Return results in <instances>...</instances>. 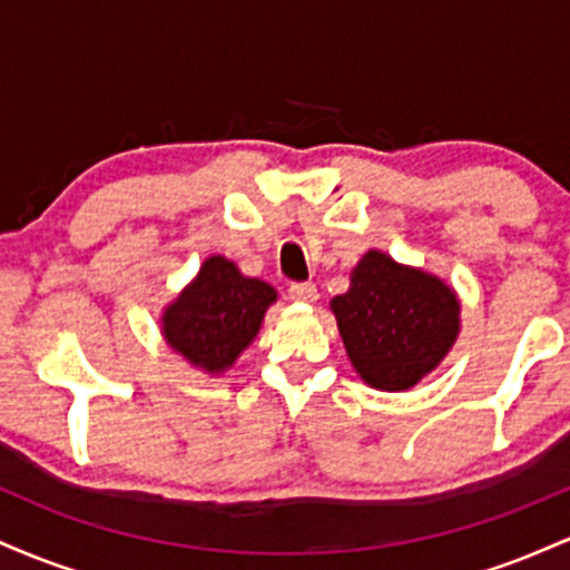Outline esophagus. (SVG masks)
<instances>
[{"mask_svg": "<svg viewBox=\"0 0 570 570\" xmlns=\"http://www.w3.org/2000/svg\"><path fill=\"white\" fill-rule=\"evenodd\" d=\"M316 297H318V289L316 284H311V281L289 286V299H294V303H316Z\"/></svg>", "mask_w": 570, "mask_h": 570, "instance_id": "34e87169", "label": "esophagus"}]
</instances>
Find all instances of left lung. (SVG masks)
Returning a JSON list of instances; mask_svg holds the SVG:
<instances>
[{"mask_svg": "<svg viewBox=\"0 0 570 570\" xmlns=\"http://www.w3.org/2000/svg\"><path fill=\"white\" fill-rule=\"evenodd\" d=\"M353 370L377 391H407L453 348L461 305L442 278L370 248L330 303Z\"/></svg>", "mask_w": 570, "mask_h": 570, "instance_id": "8db88e82", "label": "left lung"}]
</instances>
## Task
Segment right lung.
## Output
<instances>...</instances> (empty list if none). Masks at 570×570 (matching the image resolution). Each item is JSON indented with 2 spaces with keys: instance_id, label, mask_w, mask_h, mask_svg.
Returning a JSON list of instances; mask_svg holds the SVG:
<instances>
[{
  "instance_id": "obj_1",
  "label": "right lung",
  "mask_w": 570,
  "mask_h": 570,
  "mask_svg": "<svg viewBox=\"0 0 570 570\" xmlns=\"http://www.w3.org/2000/svg\"><path fill=\"white\" fill-rule=\"evenodd\" d=\"M276 289L248 278L222 254L200 265L193 284L163 311V337L193 367L208 375L230 370L263 326Z\"/></svg>"
}]
</instances>
